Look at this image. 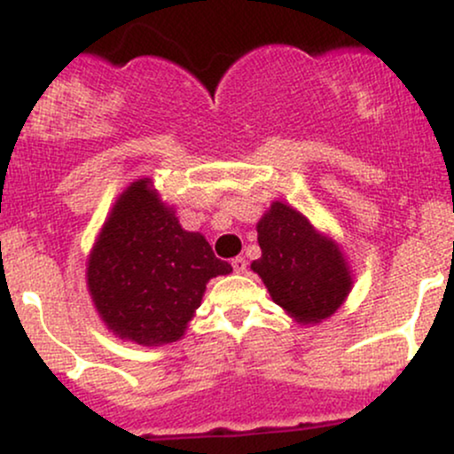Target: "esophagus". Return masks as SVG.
Returning <instances> with one entry per match:
<instances>
[{
    "label": "esophagus",
    "instance_id": "1",
    "mask_svg": "<svg viewBox=\"0 0 454 454\" xmlns=\"http://www.w3.org/2000/svg\"><path fill=\"white\" fill-rule=\"evenodd\" d=\"M232 269L237 270V273H245V269H247V260H245L243 256L232 258Z\"/></svg>",
    "mask_w": 454,
    "mask_h": 454
}]
</instances>
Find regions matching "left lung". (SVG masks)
Masks as SVG:
<instances>
[{
    "label": "left lung",
    "mask_w": 454,
    "mask_h": 454,
    "mask_svg": "<svg viewBox=\"0 0 454 454\" xmlns=\"http://www.w3.org/2000/svg\"><path fill=\"white\" fill-rule=\"evenodd\" d=\"M262 256L252 269L262 278L270 299L296 322H320L350 293L352 278L340 247L314 231L284 202H273L258 222Z\"/></svg>",
    "instance_id": "1"
}]
</instances>
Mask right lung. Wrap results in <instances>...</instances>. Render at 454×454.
Wrapping results in <instances>:
<instances>
[{
  "label": "right lung",
  "instance_id": "1",
  "mask_svg": "<svg viewBox=\"0 0 454 454\" xmlns=\"http://www.w3.org/2000/svg\"><path fill=\"white\" fill-rule=\"evenodd\" d=\"M231 270L202 234L179 226L149 179H140L114 202L91 252L87 284L114 335L160 346L181 340L207 281Z\"/></svg>",
  "mask_w": 454,
  "mask_h": 454
}]
</instances>
